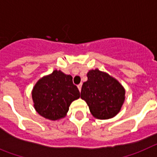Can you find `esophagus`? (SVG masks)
<instances>
[{
    "instance_id": "esophagus-1",
    "label": "esophagus",
    "mask_w": 157,
    "mask_h": 157,
    "mask_svg": "<svg viewBox=\"0 0 157 157\" xmlns=\"http://www.w3.org/2000/svg\"><path fill=\"white\" fill-rule=\"evenodd\" d=\"M81 87H82V84H79V85H77V88H78V89H79V91H81Z\"/></svg>"
}]
</instances>
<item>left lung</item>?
I'll return each instance as SVG.
<instances>
[{"instance_id":"obj_1","label":"left lung","mask_w":157,"mask_h":157,"mask_svg":"<svg viewBox=\"0 0 157 157\" xmlns=\"http://www.w3.org/2000/svg\"><path fill=\"white\" fill-rule=\"evenodd\" d=\"M87 77L80 98L87 103L92 116L98 119L114 118L125 101L124 87L116 79L98 69L88 71Z\"/></svg>"}]
</instances>
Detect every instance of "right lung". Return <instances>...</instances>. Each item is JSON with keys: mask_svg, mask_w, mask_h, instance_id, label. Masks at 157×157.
<instances>
[{"mask_svg": "<svg viewBox=\"0 0 157 157\" xmlns=\"http://www.w3.org/2000/svg\"><path fill=\"white\" fill-rule=\"evenodd\" d=\"M31 96L35 111L43 118L55 121L66 116L72 102L80 98V92L72 76L55 69L38 80Z\"/></svg>", "mask_w": 157, "mask_h": 157, "instance_id": "add662e5", "label": "right lung"}]
</instances>
